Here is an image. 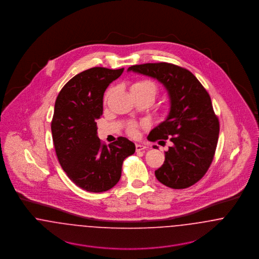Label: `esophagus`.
Returning <instances> with one entry per match:
<instances>
[{"label":"esophagus","instance_id":"34e87169","mask_svg":"<svg viewBox=\"0 0 259 259\" xmlns=\"http://www.w3.org/2000/svg\"><path fill=\"white\" fill-rule=\"evenodd\" d=\"M147 147L145 145H142V144H136V150L137 151H140V150H144L146 149Z\"/></svg>","mask_w":259,"mask_h":259}]
</instances>
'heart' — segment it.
<instances>
[{"label":"heart","instance_id":"1","mask_svg":"<svg viewBox=\"0 0 259 259\" xmlns=\"http://www.w3.org/2000/svg\"><path fill=\"white\" fill-rule=\"evenodd\" d=\"M131 91L133 95H143V94H152L154 97L158 93V87L156 85L155 82L149 79H140L135 81L132 87H131ZM112 89L108 90L105 96V101H107L111 96ZM140 125L135 122H131L127 126V133L131 137H137L138 132H139Z\"/></svg>","mask_w":259,"mask_h":259}]
</instances>
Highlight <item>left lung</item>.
<instances>
[{"mask_svg":"<svg viewBox=\"0 0 259 259\" xmlns=\"http://www.w3.org/2000/svg\"><path fill=\"white\" fill-rule=\"evenodd\" d=\"M128 71L159 80L171 100L167 119L148 137L151 142L169 139L172 143L163 165L155 171L156 179L174 189L196 184L211 164L220 134L219 117L209 93L191 72L171 63L134 65Z\"/></svg>","mask_w":259,"mask_h":259,"instance_id":"obj_1","label":"left lung"}]
</instances>
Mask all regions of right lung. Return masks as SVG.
Segmentation results:
<instances>
[{
	"mask_svg": "<svg viewBox=\"0 0 259 259\" xmlns=\"http://www.w3.org/2000/svg\"><path fill=\"white\" fill-rule=\"evenodd\" d=\"M123 71L88 69L71 78L56 98L51 133L57 158L69 179L88 192L112 188L121 177L124 159L135 152L134 143L124 137L109 146L97 137L104 93Z\"/></svg>",
	"mask_w": 259,
	"mask_h": 259,
	"instance_id": "obj_1",
	"label": "right lung"
}]
</instances>
